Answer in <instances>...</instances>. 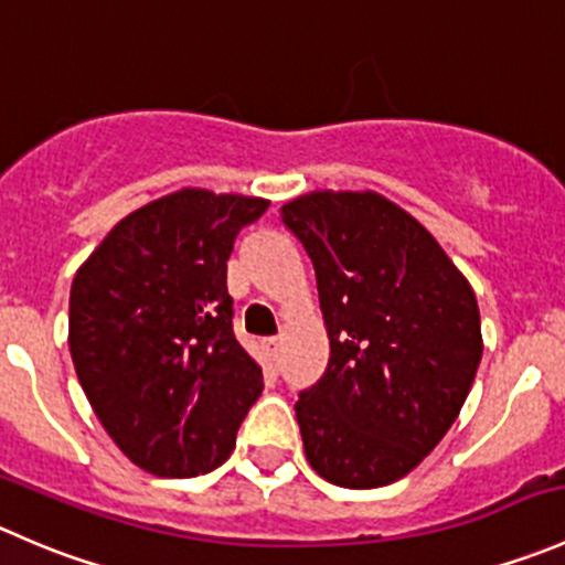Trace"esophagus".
Listing matches in <instances>:
<instances>
[{
	"mask_svg": "<svg viewBox=\"0 0 565 565\" xmlns=\"http://www.w3.org/2000/svg\"><path fill=\"white\" fill-rule=\"evenodd\" d=\"M260 345H264V351L269 354V360H277V356H280V349H282V340L280 338H264L260 340Z\"/></svg>",
	"mask_w": 565,
	"mask_h": 565,
	"instance_id": "34e87169",
	"label": "esophagus"
}]
</instances>
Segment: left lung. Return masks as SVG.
Masks as SVG:
<instances>
[{
  "label": "left lung",
  "instance_id": "obj_1",
  "mask_svg": "<svg viewBox=\"0 0 565 565\" xmlns=\"http://www.w3.org/2000/svg\"><path fill=\"white\" fill-rule=\"evenodd\" d=\"M316 269L329 365L299 393L310 467L345 489L409 475L465 406L483 354L475 294L437 238L376 192L280 209Z\"/></svg>",
  "mask_w": 565,
  "mask_h": 565
}]
</instances>
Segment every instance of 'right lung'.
<instances>
[{
    "instance_id": "right-lung-1",
    "label": "right lung",
    "mask_w": 565,
    "mask_h": 565,
    "mask_svg": "<svg viewBox=\"0 0 565 565\" xmlns=\"http://www.w3.org/2000/svg\"><path fill=\"white\" fill-rule=\"evenodd\" d=\"M269 200L181 189L117 222L71 285L68 345L117 448L159 478L225 465L260 365L233 334L227 258Z\"/></svg>"
}]
</instances>
